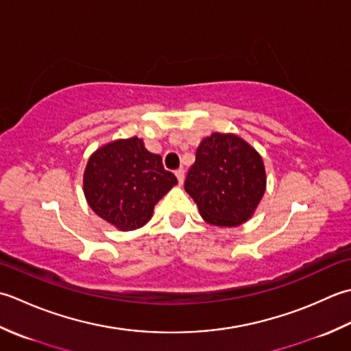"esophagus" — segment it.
<instances>
[{
    "label": "esophagus",
    "mask_w": 351,
    "mask_h": 351,
    "mask_svg": "<svg viewBox=\"0 0 351 351\" xmlns=\"http://www.w3.org/2000/svg\"><path fill=\"white\" fill-rule=\"evenodd\" d=\"M176 177H177V180H178V183H180V184H183V182H184V169H183V168H180V169H177V171H176Z\"/></svg>",
    "instance_id": "esophagus-1"
}]
</instances>
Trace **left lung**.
<instances>
[{
	"label": "left lung",
	"instance_id": "obj_1",
	"mask_svg": "<svg viewBox=\"0 0 351 351\" xmlns=\"http://www.w3.org/2000/svg\"><path fill=\"white\" fill-rule=\"evenodd\" d=\"M267 189L262 156L234 133H212L197 148L184 182L207 224L236 227L254 215Z\"/></svg>",
	"mask_w": 351,
	"mask_h": 351
}]
</instances>
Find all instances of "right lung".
<instances>
[{
    "instance_id": "obj_1",
    "label": "right lung",
    "mask_w": 351,
    "mask_h": 351,
    "mask_svg": "<svg viewBox=\"0 0 351 351\" xmlns=\"http://www.w3.org/2000/svg\"><path fill=\"white\" fill-rule=\"evenodd\" d=\"M177 184L138 136L104 144L90 154L83 174V192L99 218L121 232L136 230L153 217L157 202Z\"/></svg>"
}]
</instances>
